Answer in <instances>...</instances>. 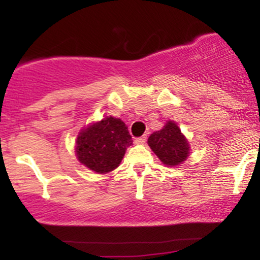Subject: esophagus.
<instances>
[{
    "mask_svg": "<svg viewBox=\"0 0 260 260\" xmlns=\"http://www.w3.org/2000/svg\"><path fill=\"white\" fill-rule=\"evenodd\" d=\"M145 142H147V136L139 137V138H136V140H134V143H136V144H144Z\"/></svg>",
    "mask_w": 260,
    "mask_h": 260,
    "instance_id": "esophagus-1",
    "label": "esophagus"
}]
</instances>
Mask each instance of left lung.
Wrapping results in <instances>:
<instances>
[{"label":"left lung","mask_w":260,"mask_h":260,"mask_svg":"<svg viewBox=\"0 0 260 260\" xmlns=\"http://www.w3.org/2000/svg\"><path fill=\"white\" fill-rule=\"evenodd\" d=\"M148 144L161 162L168 166H177L189 155V143L172 121H168L162 129L149 137Z\"/></svg>","instance_id":"obj_1"}]
</instances>
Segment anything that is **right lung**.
Here are the masks:
<instances>
[{
    "label": "right lung",
    "mask_w": 260,
    "mask_h": 260,
    "mask_svg": "<svg viewBox=\"0 0 260 260\" xmlns=\"http://www.w3.org/2000/svg\"><path fill=\"white\" fill-rule=\"evenodd\" d=\"M132 143L126 123L109 116L80 131L76 142L77 159L96 174H107L118 168Z\"/></svg>",
    "instance_id": "1"
}]
</instances>
